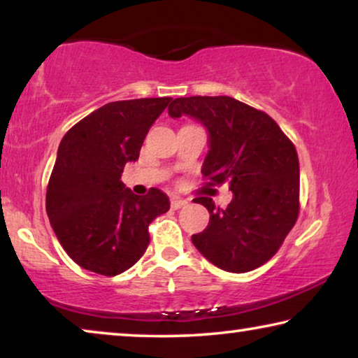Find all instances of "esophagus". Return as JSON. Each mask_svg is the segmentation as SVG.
<instances>
[{"label":"esophagus","instance_id":"1","mask_svg":"<svg viewBox=\"0 0 358 358\" xmlns=\"http://www.w3.org/2000/svg\"><path fill=\"white\" fill-rule=\"evenodd\" d=\"M187 205V200L185 199H180V197H171V207H173L174 210L178 208H182Z\"/></svg>","mask_w":358,"mask_h":358}]
</instances>
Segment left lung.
<instances>
[{"instance_id": "obj_1", "label": "left lung", "mask_w": 358, "mask_h": 358, "mask_svg": "<svg viewBox=\"0 0 358 358\" xmlns=\"http://www.w3.org/2000/svg\"><path fill=\"white\" fill-rule=\"evenodd\" d=\"M171 117L190 115L208 130L202 174L210 185L229 182L233 200L210 213L208 227L192 234L194 246L213 266L243 273L261 267L285 241L300 213V164L295 145L266 112L229 96L178 97Z\"/></svg>"}]
</instances>
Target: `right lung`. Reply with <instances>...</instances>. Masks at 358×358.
<instances>
[{
  "instance_id": "1",
  "label": "right lung",
  "mask_w": 358,
  "mask_h": 358,
  "mask_svg": "<svg viewBox=\"0 0 358 358\" xmlns=\"http://www.w3.org/2000/svg\"><path fill=\"white\" fill-rule=\"evenodd\" d=\"M171 97L115 101L91 112L63 136L48 179L45 207L68 256L86 271L114 277L150 244L148 227L169 210L151 187L135 195L122 182L124 166L138 159L150 127Z\"/></svg>"
}]
</instances>
